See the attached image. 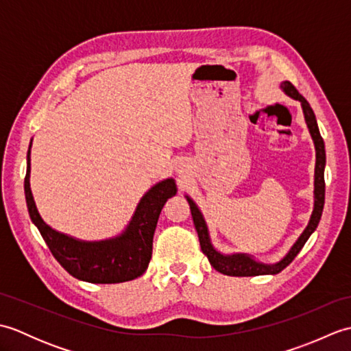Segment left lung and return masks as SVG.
Returning a JSON list of instances; mask_svg holds the SVG:
<instances>
[{"instance_id":"left-lung-1","label":"left lung","mask_w":351,"mask_h":351,"mask_svg":"<svg viewBox=\"0 0 351 351\" xmlns=\"http://www.w3.org/2000/svg\"><path fill=\"white\" fill-rule=\"evenodd\" d=\"M280 88L285 92L291 98L299 101L302 104L304 121L311 132V137L314 140L315 145V175H314V210H312L311 219L308 226L304 228L302 235L297 238V241L293 244V247L283 256L279 263L276 264H264L259 263V261L253 259L247 253H232V255H223L217 249L214 247L211 243L210 230H208L206 221L204 219L202 213L197 208V205L193 202V199L185 196L189 200L193 221H195V226L197 230V237L200 241V249L206 255L210 264L215 268V270L226 274V276H261V274H278L283 268L293 263V259L299 255V252L308 241V238L312 235V232L317 229L319 219H322L323 214V206H324V193H326V184H324V167H326V149H324V141L322 134H319L317 119L314 111H312L309 102L303 98V96L297 92V88L289 83V81H283L280 84Z\"/></svg>"}]
</instances>
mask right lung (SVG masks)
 Listing matches in <instances>:
<instances>
[{
	"label": "right lung",
	"mask_w": 351,
	"mask_h": 351,
	"mask_svg": "<svg viewBox=\"0 0 351 351\" xmlns=\"http://www.w3.org/2000/svg\"><path fill=\"white\" fill-rule=\"evenodd\" d=\"M29 149L24 181L29 219L64 270L73 278L92 283H119L143 274L152 258L154 232L160 213L167 199L176 195L175 180L167 178L155 184L140 199L136 213L121 235L101 241H83L52 229L40 217L29 189Z\"/></svg>",
	"instance_id": "right-lung-1"
}]
</instances>
